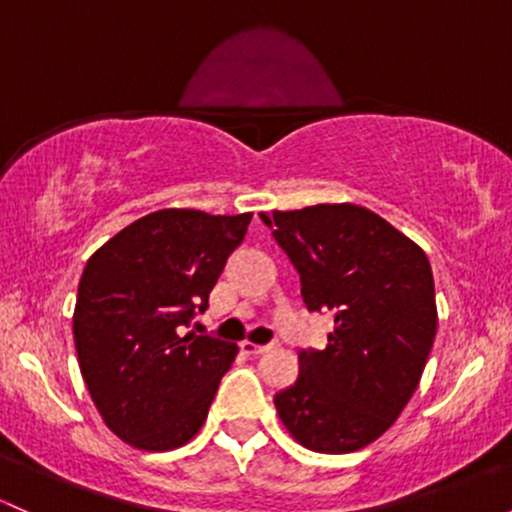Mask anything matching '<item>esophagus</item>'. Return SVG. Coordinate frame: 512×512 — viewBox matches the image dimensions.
Here are the masks:
<instances>
[{
    "label": "esophagus",
    "mask_w": 512,
    "mask_h": 512,
    "mask_svg": "<svg viewBox=\"0 0 512 512\" xmlns=\"http://www.w3.org/2000/svg\"><path fill=\"white\" fill-rule=\"evenodd\" d=\"M240 350H243L245 355L257 357V355H265V352L272 350V347H269V345H255V342L245 340V342H240Z\"/></svg>",
    "instance_id": "esophagus-1"
}]
</instances>
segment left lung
<instances>
[{
  "label": "left lung",
  "mask_w": 512,
  "mask_h": 512,
  "mask_svg": "<svg viewBox=\"0 0 512 512\" xmlns=\"http://www.w3.org/2000/svg\"><path fill=\"white\" fill-rule=\"evenodd\" d=\"M301 274L311 311L335 313L325 350L299 352V379L274 396L299 445L347 454L372 445L418 389L437 333L423 247L357 204L262 213Z\"/></svg>",
  "instance_id": "left-lung-1"
}]
</instances>
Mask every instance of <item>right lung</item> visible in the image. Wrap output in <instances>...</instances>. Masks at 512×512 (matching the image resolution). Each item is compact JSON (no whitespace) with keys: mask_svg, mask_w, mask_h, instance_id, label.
<instances>
[{"mask_svg":"<svg viewBox=\"0 0 512 512\" xmlns=\"http://www.w3.org/2000/svg\"><path fill=\"white\" fill-rule=\"evenodd\" d=\"M252 213L162 209L94 252L77 289L72 333L89 396L126 445L167 452L201 430L235 342L184 333L204 311Z\"/></svg>","mask_w":512,"mask_h":512,"instance_id":"1","label":"right lung"}]
</instances>
